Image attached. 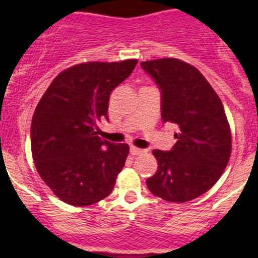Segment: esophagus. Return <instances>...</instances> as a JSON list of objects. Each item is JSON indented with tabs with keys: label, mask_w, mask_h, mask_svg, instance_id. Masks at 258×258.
<instances>
[{
	"label": "esophagus",
	"mask_w": 258,
	"mask_h": 258,
	"mask_svg": "<svg viewBox=\"0 0 258 258\" xmlns=\"http://www.w3.org/2000/svg\"><path fill=\"white\" fill-rule=\"evenodd\" d=\"M130 152H131L134 156H137V155H141V153H145L146 150H142V148L131 146V148H130Z\"/></svg>",
	"instance_id": "1"
}]
</instances>
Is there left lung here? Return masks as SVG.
<instances>
[{"instance_id": "1", "label": "left lung", "mask_w": 258, "mask_h": 258, "mask_svg": "<svg viewBox=\"0 0 258 258\" xmlns=\"http://www.w3.org/2000/svg\"><path fill=\"white\" fill-rule=\"evenodd\" d=\"M161 91V117L178 127L171 151L153 150L158 168L148 189L170 202H187L207 192L231 156V131L222 102L209 81L177 58L141 62Z\"/></svg>"}]
</instances>
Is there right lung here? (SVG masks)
I'll use <instances>...</instances> for the list:
<instances>
[{
  "mask_svg": "<svg viewBox=\"0 0 258 258\" xmlns=\"http://www.w3.org/2000/svg\"><path fill=\"white\" fill-rule=\"evenodd\" d=\"M137 59L86 62L62 71L38 102L31 123V150L41 178L72 206H88L112 192L130 147L101 140L96 123L110 95Z\"/></svg>",
  "mask_w": 258,
  "mask_h": 258,
  "instance_id": "obj_1",
  "label": "right lung"
}]
</instances>
